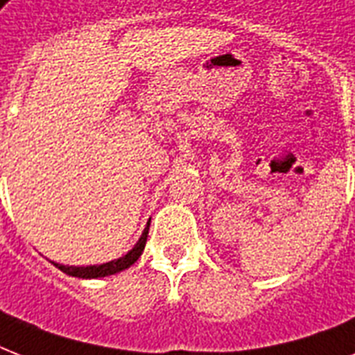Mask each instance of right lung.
<instances>
[{
  "instance_id": "right-lung-1",
  "label": "right lung",
  "mask_w": 355,
  "mask_h": 355,
  "mask_svg": "<svg viewBox=\"0 0 355 355\" xmlns=\"http://www.w3.org/2000/svg\"><path fill=\"white\" fill-rule=\"evenodd\" d=\"M147 234H149V223H147V227H145V230L141 232V236H139V239L136 241V245H134L125 256H121V258L118 259H112V261H107V263L86 265V267H69V265L55 263V261H53V265H55L57 269L62 270V272H66V275L75 276V278H85V280L105 278V276L116 275V272H121V270L128 269V267L141 256V252H144L145 248V243H147Z\"/></svg>"
}]
</instances>
